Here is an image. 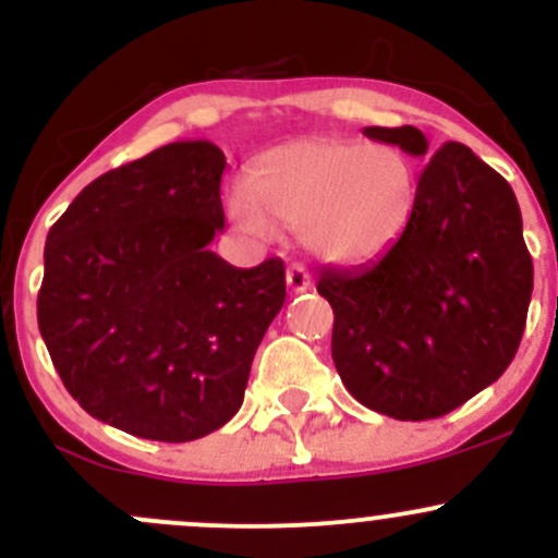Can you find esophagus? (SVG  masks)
Masks as SVG:
<instances>
[{
	"instance_id": "esophagus-1",
	"label": "esophagus",
	"mask_w": 558,
	"mask_h": 558,
	"mask_svg": "<svg viewBox=\"0 0 558 558\" xmlns=\"http://www.w3.org/2000/svg\"><path fill=\"white\" fill-rule=\"evenodd\" d=\"M286 283H289V289L294 291V294H300V291L311 289V275H307V269L300 267V264H291V267L286 269Z\"/></svg>"
}]
</instances>
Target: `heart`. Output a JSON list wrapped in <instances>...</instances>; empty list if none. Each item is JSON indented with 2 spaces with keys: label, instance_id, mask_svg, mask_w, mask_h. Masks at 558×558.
I'll return each mask as SVG.
<instances>
[{
  "label": "heart",
  "instance_id": "b5f03b06",
  "mask_svg": "<svg viewBox=\"0 0 558 558\" xmlns=\"http://www.w3.org/2000/svg\"><path fill=\"white\" fill-rule=\"evenodd\" d=\"M418 199V165L399 145L311 137L256 156L229 216L251 234L302 232L318 258L356 267L404 238Z\"/></svg>",
  "mask_w": 558,
  "mask_h": 558
}]
</instances>
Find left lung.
I'll use <instances>...</instances> for the list:
<instances>
[{"instance_id":"left-lung-1","label":"left lung","mask_w":558,"mask_h":558,"mask_svg":"<svg viewBox=\"0 0 558 558\" xmlns=\"http://www.w3.org/2000/svg\"><path fill=\"white\" fill-rule=\"evenodd\" d=\"M369 140L426 156L415 126ZM532 256L513 189L466 145L446 143L421 172L413 223L356 269H324L331 359L348 391L397 421L446 415L513 362L532 300Z\"/></svg>"}]
</instances>
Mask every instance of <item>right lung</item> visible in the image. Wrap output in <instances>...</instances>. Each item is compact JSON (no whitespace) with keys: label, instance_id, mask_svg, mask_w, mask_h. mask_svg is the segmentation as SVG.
Instances as JSON below:
<instances>
[{"label":"right lung","instance_id":"add662e5","mask_svg":"<svg viewBox=\"0 0 558 558\" xmlns=\"http://www.w3.org/2000/svg\"><path fill=\"white\" fill-rule=\"evenodd\" d=\"M223 150L170 143L105 172L45 240L37 324L83 410L116 429L189 442L240 410L251 362L286 300V269L213 253Z\"/></svg>","mask_w":558,"mask_h":558}]
</instances>
